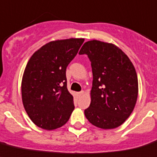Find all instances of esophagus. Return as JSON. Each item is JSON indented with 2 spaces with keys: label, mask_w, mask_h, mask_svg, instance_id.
I'll return each mask as SVG.
<instances>
[{
  "label": "esophagus",
  "mask_w": 157,
  "mask_h": 157,
  "mask_svg": "<svg viewBox=\"0 0 157 157\" xmlns=\"http://www.w3.org/2000/svg\"><path fill=\"white\" fill-rule=\"evenodd\" d=\"M83 94H84V91H81V92H78V96H82V95H83Z\"/></svg>",
  "instance_id": "34e87169"
}]
</instances>
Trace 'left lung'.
<instances>
[{
	"label": "left lung",
	"instance_id": "1",
	"mask_svg": "<svg viewBox=\"0 0 157 157\" xmlns=\"http://www.w3.org/2000/svg\"><path fill=\"white\" fill-rule=\"evenodd\" d=\"M78 54L87 55L93 72L91 101L84 111L86 117L102 129L120 126L130 116L137 100L134 66L118 47L100 40L86 42Z\"/></svg>",
	"mask_w": 157,
	"mask_h": 157
}]
</instances>
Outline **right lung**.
Instances as JSON below:
<instances>
[{
  "mask_svg": "<svg viewBox=\"0 0 157 157\" xmlns=\"http://www.w3.org/2000/svg\"><path fill=\"white\" fill-rule=\"evenodd\" d=\"M83 38L57 40L44 44L27 63L21 82V96L33 123L47 130L62 127L75 109L67 87L66 69Z\"/></svg>",
  "mask_w": 157,
  "mask_h": 157,
  "instance_id": "right-lung-1",
  "label": "right lung"
}]
</instances>
